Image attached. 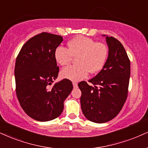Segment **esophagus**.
<instances>
[{"label":"esophagus","instance_id":"obj_1","mask_svg":"<svg viewBox=\"0 0 148 148\" xmlns=\"http://www.w3.org/2000/svg\"><path fill=\"white\" fill-rule=\"evenodd\" d=\"M73 87L75 88L77 87V84L75 82H73Z\"/></svg>","mask_w":148,"mask_h":148}]
</instances>
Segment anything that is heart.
<instances>
[{"label": "heart", "mask_w": 148, "mask_h": 148, "mask_svg": "<svg viewBox=\"0 0 148 148\" xmlns=\"http://www.w3.org/2000/svg\"><path fill=\"white\" fill-rule=\"evenodd\" d=\"M68 48L58 47L54 57L60 66L69 64L73 57H76V64L70 65L61 71V76L66 79L78 81L88 74L99 72L104 66L108 56L105 44L97 42L91 38L77 36L67 43Z\"/></svg>", "instance_id": "b5f03b06"}]
</instances>
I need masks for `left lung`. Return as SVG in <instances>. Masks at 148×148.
Returning <instances> with one entry per match:
<instances>
[{
  "instance_id": "left-lung-1",
  "label": "left lung",
  "mask_w": 148,
  "mask_h": 148,
  "mask_svg": "<svg viewBox=\"0 0 148 148\" xmlns=\"http://www.w3.org/2000/svg\"><path fill=\"white\" fill-rule=\"evenodd\" d=\"M106 39L108 56L103 69L88 81L92 85L84 81L78 84L83 114L98 123L110 121L121 111L127 99L130 76V61L122 44L112 36Z\"/></svg>"
}]
</instances>
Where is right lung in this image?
Segmentation results:
<instances>
[{
  "mask_svg": "<svg viewBox=\"0 0 148 148\" xmlns=\"http://www.w3.org/2000/svg\"><path fill=\"white\" fill-rule=\"evenodd\" d=\"M62 41V36L42 32L27 41L16 58V95L25 113L36 121L58 117L73 88L68 79L53 84L59 73L54 52Z\"/></svg>",
  "mask_w": 148,
  "mask_h": 148,
  "instance_id": "obj_1",
  "label": "right lung"
}]
</instances>
